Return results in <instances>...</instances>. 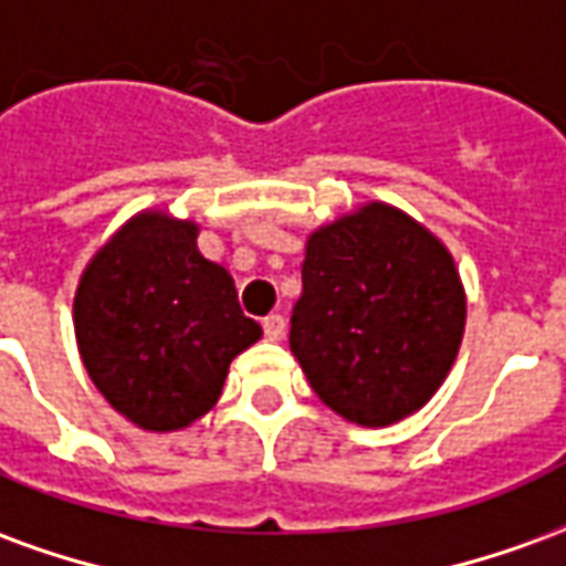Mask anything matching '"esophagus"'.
<instances>
[{
  "instance_id": "34e87169",
  "label": "esophagus",
  "mask_w": 566,
  "mask_h": 566,
  "mask_svg": "<svg viewBox=\"0 0 566 566\" xmlns=\"http://www.w3.org/2000/svg\"><path fill=\"white\" fill-rule=\"evenodd\" d=\"M263 333H266V339H282L284 336L282 315H266V318H263Z\"/></svg>"
}]
</instances>
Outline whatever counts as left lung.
Returning <instances> with one entry per match:
<instances>
[{"instance_id":"left-lung-1","label":"left lung","mask_w":566,"mask_h":566,"mask_svg":"<svg viewBox=\"0 0 566 566\" xmlns=\"http://www.w3.org/2000/svg\"><path fill=\"white\" fill-rule=\"evenodd\" d=\"M467 294L424 223L367 202L306 239L291 352L336 416L388 427L439 391L458 357Z\"/></svg>"}]
</instances>
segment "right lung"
Listing matches in <instances>:
<instances>
[{
    "mask_svg": "<svg viewBox=\"0 0 566 566\" xmlns=\"http://www.w3.org/2000/svg\"><path fill=\"white\" fill-rule=\"evenodd\" d=\"M199 227L169 211L133 214L75 291V339L91 381L150 433L193 424L221 397L235 355L263 336L230 272L199 254Z\"/></svg>",
    "mask_w": 566,
    "mask_h": 566,
    "instance_id": "1",
    "label": "right lung"
}]
</instances>
